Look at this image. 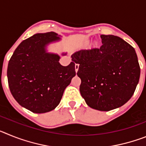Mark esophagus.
<instances>
[{
	"label": "esophagus",
	"mask_w": 146,
	"mask_h": 146,
	"mask_svg": "<svg viewBox=\"0 0 146 146\" xmlns=\"http://www.w3.org/2000/svg\"><path fill=\"white\" fill-rule=\"evenodd\" d=\"M78 69H79V64H75V72H77V71H78Z\"/></svg>",
	"instance_id": "obj_1"
}]
</instances>
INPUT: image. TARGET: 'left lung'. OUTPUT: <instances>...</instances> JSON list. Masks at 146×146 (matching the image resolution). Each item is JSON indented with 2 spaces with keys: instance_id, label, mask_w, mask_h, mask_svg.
Segmentation results:
<instances>
[{
  "instance_id": "left-lung-1",
  "label": "left lung",
  "mask_w": 146,
  "mask_h": 146,
  "mask_svg": "<svg viewBox=\"0 0 146 146\" xmlns=\"http://www.w3.org/2000/svg\"><path fill=\"white\" fill-rule=\"evenodd\" d=\"M99 48L81 50L72 55L79 64L80 91L93 109L110 111L131 99L138 84L140 68L135 49L113 35H101Z\"/></svg>"
}]
</instances>
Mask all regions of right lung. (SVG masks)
<instances>
[{"mask_svg": "<svg viewBox=\"0 0 146 146\" xmlns=\"http://www.w3.org/2000/svg\"><path fill=\"white\" fill-rule=\"evenodd\" d=\"M60 39L55 32L34 34L19 44L9 61L8 82L13 97L34 113L55 109L76 74L73 60L64 66L58 54L47 52L50 44Z\"/></svg>", "mask_w": 146, "mask_h": 146, "instance_id": "add662e5", "label": "right lung"}]
</instances>
